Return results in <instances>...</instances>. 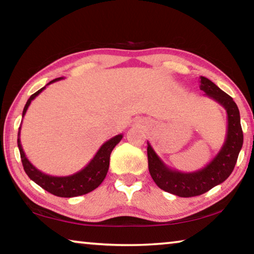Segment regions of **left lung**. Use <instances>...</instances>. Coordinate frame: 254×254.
Masks as SVG:
<instances>
[{
    "label": "left lung",
    "instance_id": "obj_1",
    "mask_svg": "<svg viewBox=\"0 0 254 254\" xmlns=\"http://www.w3.org/2000/svg\"><path fill=\"white\" fill-rule=\"evenodd\" d=\"M199 89L211 99L220 104L227 112V134L224 146L215 157L203 169L195 172H180L171 169L155 153L149 142L147 147L149 173L155 184L163 190L180 197H192L209 191L230 176L243 146V131L237 105L233 98L218 88L209 78L199 77Z\"/></svg>",
    "mask_w": 254,
    "mask_h": 254
}]
</instances>
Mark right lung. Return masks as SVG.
Returning a JSON list of instances; mask_svg holds the SVG:
<instances>
[{
	"instance_id": "1",
	"label": "right lung",
	"mask_w": 254,
	"mask_h": 254,
	"mask_svg": "<svg viewBox=\"0 0 254 254\" xmlns=\"http://www.w3.org/2000/svg\"><path fill=\"white\" fill-rule=\"evenodd\" d=\"M63 77L52 79L47 85L59 81ZM47 85L43 86L39 91H36L35 93L29 97V99L27 100V103H26L24 107V111H22V117L25 116L32 100L35 99L47 88ZM122 138L123 134H117L112 139H109L108 141H106L100 147L99 150L97 151V154L94 155V157L90 161V163L84 169L74 173V175L66 177H55L47 175V173L40 171L39 169H36L35 166L30 163L28 158L26 157L24 149H22V146L20 143V127H19L18 132V148L19 151H20V157L25 172L27 173V176L34 183L39 185L40 187H42L47 191L51 192V194L59 196V197H75V196L88 194V192L94 190V189L103 183L108 172L109 158H111L112 150L122 140Z\"/></svg>"
}]
</instances>
